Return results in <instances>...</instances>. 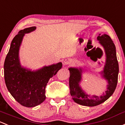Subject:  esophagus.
I'll return each instance as SVG.
<instances>
[{
    "label": "esophagus",
    "instance_id": "obj_1",
    "mask_svg": "<svg viewBox=\"0 0 125 125\" xmlns=\"http://www.w3.org/2000/svg\"><path fill=\"white\" fill-rule=\"evenodd\" d=\"M73 62V60L71 59H65V61H64V64L65 65H69L71 64V63Z\"/></svg>",
    "mask_w": 125,
    "mask_h": 125
}]
</instances>
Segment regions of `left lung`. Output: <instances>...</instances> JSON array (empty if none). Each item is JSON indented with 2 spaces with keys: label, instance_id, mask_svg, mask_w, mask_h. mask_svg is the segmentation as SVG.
Here are the masks:
<instances>
[{
  "label": "left lung",
  "instance_id": "1",
  "mask_svg": "<svg viewBox=\"0 0 125 125\" xmlns=\"http://www.w3.org/2000/svg\"><path fill=\"white\" fill-rule=\"evenodd\" d=\"M100 44L104 47L106 54V63L103 71L104 77L107 80V90L106 94L101 96H92L90 97L81 90L79 86V83L81 79V69L70 68L69 87L70 94L73 100L84 106L94 107L101 104L107 100L115 92L118 81L119 63L116 56L115 47L113 41L108 35H99L97 38Z\"/></svg>",
  "mask_w": 125,
  "mask_h": 125
}]
</instances>
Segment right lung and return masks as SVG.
I'll list each match as a JSON object with an SVG mask.
<instances>
[{
	"mask_svg": "<svg viewBox=\"0 0 125 125\" xmlns=\"http://www.w3.org/2000/svg\"><path fill=\"white\" fill-rule=\"evenodd\" d=\"M31 27L19 31L12 41L4 63V78L8 90L19 104L26 107H33L45 99V87L50 78L62 66L61 62L45 66L35 72L21 67L18 50L25 33L33 31Z\"/></svg>",
	"mask_w": 125,
	"mask_h": 125,
	"instance_id": "1",
	"label": "right lung"
}]
</instances>
